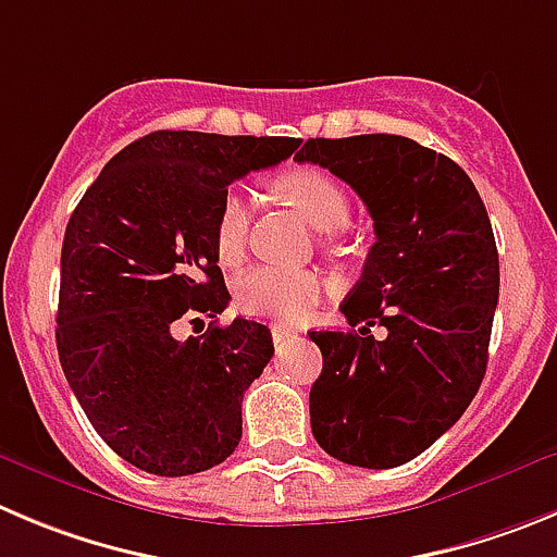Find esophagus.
I'll list each match as a JSON object with an SVG mask.
<instances>
[{"instance_id": "esophagus-1", "label": "esophagus", "mask_w": 557, "mask_h": 557, "mask_svg": "<svg viewBox=\"0 0 557 557\" xmlns=\"http://www.w3.org/2000/svg\"><path fill=\"white\" fill-rule=\"evenodd\" d=\"M272 337L274 343H288V341H299V332L290 330V326H274Z\"/></svg>"}]
</instances>
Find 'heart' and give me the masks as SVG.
I'll list each match as a JSON object with an SVG mask.
<instances>
[{"mask_svg":"<svg viewBox=\"0 0 557 557\" xmlns=\"http://www.w3.org/2000/svg\"><path fill=\"white\" fill-rule=\"evenodd\" d=\"M280 197L302 211L321 233H335L349 222V195L332 175L315 168H296L274 181ZM249 222V195L227 189L214 222V249L222 261H236L244 249ZM321 283L310 272L255 267L236 280V305L244 315L267 321H296L319 299Z\"/></svg>","mask_w":557,"mask_h":557,"instance_id":"heart-1","label":"heart"}]
</instances>
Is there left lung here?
<instances>
[{
	"label": "left lung",
	"mask_w": 557,
	"mask_h": 557,
	"mask_svg": "<svg viewBox=\"0 0 557 557\" xmlns=\"http://www.w3.org/2000/svg\"><path fill=\"white\" fill-rule=\"evenodd\" d=\"M310 161L351 186L373 220L346 332H310L324 368L310 387L315 443L337 461H412L465 414L486 373L500 296L495 233L470 175L396 134L308 139ZM371 325H384L376 342Z\"/></svg>",
	"instance_id": "1"
}]
</instances>
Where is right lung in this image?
<instances>
[{
	"label": "right lung",
	"instance_id": "1",
	"mask_svg": "<svg viewBox=\"0 0 557 557\" xmlns=\"http://www.w3.org/2000/svg\"><path fill=\"white\" fill-rule=\"evenodd\" d=\"M299 148L294 137L153 132L109 159L65 227L57 351L103 443L153 475L222 465L242 440L244 389L274 355L231 302L214 222L227 186ZM211 318L178 342L174 324Z\"/></svg>",
	"mask_w": 557,
	"mask_h": 557
}]
</instances>
